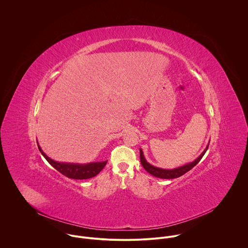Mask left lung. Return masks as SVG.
<instances>
[{"mask_svg": "<svg viewBox=\"0 0 248 248\" xmlns=\"http://www.w3.org/2000/svg\"><path fill=\"white\" fill-rule=\"evenodd\" d=\"M210 142L208 143V145L206 146V148L204 149V151L200 154V156L198 158H196L194 161L187 163L186 165H181L178 166L176 168H172V169H165V168H161V167H157L154 165H150L143 154V151L141 150V148H140V163L142 166L144 167V169L150 173L151 175L157 177V178H162V179H174V178H178L182 175H184L185 173H186L187 171H189L192 167H194L195 165H197L200 160L203 158V156L205 155L206 151L208 150Z\"/></svg>", "mask_w": 248, "mask_h": 248, "instance_id": "left-lung-1", "label": "left lung"}]
</instances>
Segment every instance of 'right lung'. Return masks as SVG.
I'll return each mask as SVG.
<instances>
[{"label": "right lung", "instance_id": "add662e5", "mask_svg": "<svg viewBox=\"0 0 248 248\" xmlns=\"http://www.w3.org/2000/svg\"><path fill=\"white\" fill-rule=\"evenodd\" d=\"M37 141V140H36ZM38 149L42 156L47 160V162L52 165L54 168H56L59 172L63 174L64 176L76 179V180H84L89 179L92 177H95L100 171L107 165L108 161L105 162H92L88 164H75V163H62V162H57L55 160H52L50 157H48L41 147L39 146V143L37 142Z\"/></svg>", "mask_w": 248, "mask_h": 248}]
</instances>
